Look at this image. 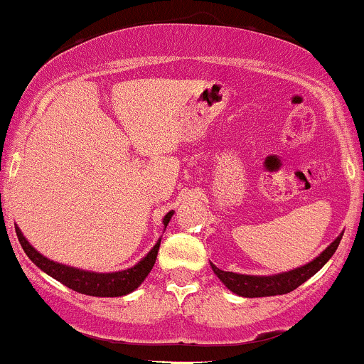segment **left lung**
<instances>
[{"label": "left lung", "mask_w": 364, "mask_h": 364, "mask_svg": "<svg viewBox=\"0 0 364 364\" xmlns=\"http://www.w3.org/2000/svg\"><path fill=\"white\" fill-rule=\"evenodd\" d=\"M343 233L326 247L319 256L312 259V262L305 263V265L296 267V269L288 270V272L272 274V275H247V274H235V272H225V270L218 269L216 265L211 263V269L218 275L221 282L230 289L232 293L239 294L244 298H259V296H275V294H286L298 286L304 284L307 279H311L314 274L319 272L324 267V263L333 256V252L338 247L340 240H342Z\"/></svg>", "instance_id": "left-lung-1"}]
</instances>
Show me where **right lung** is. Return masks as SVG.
Masks as SVG:
<instances>
[{
    "label": "right lung",
    "mask_w": 364,
    "mask_h": 364,
    "mask_svg": "<svg viewBox=\"0 0 364 364\" xmlns=\"http://www.w3.org/2000/svg\"><path fill=\"white\" fill-rule=\"evenodd\" d=\"M172 214H174V211H169L164 216V228L169 225ZM15 232H17L22 250H24L31 262L38 269L43 270L45 274H48L55 281L63 282L64 286H68L73 291L90 294V296H124V294L132 293L134 289L139 288L141 282L151 272L160 247L159 239L155 246L151 247V251L127 270H118V272H92V270H82L76 269V267L64 265V263H57L53 259H48L47 256H43L40 251H36L31 246L29 240L26 239L24 233L21 232V228L17 225H15Z\"/></svg>",
    "instance_id": "right-lung-1"
}]
</instances>
